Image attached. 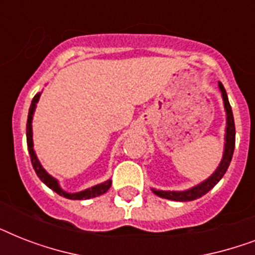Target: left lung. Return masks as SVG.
<instances>
[{"label":"left lung","instance_id":"left-lung-1","mask_svg":"<svg viewBox=\"0 0 255 255\" xmlns=\"http://www.w3.org/2000/svg\"><path fill=\"white\" fill-rule=\"evenodd\" d=\"M218 87L222 92V99H224V106H225L226 111V133H225V149H224V156L218 168L216 169L212 176L208 180L202 181L201 184L193 186L188 190L184 192H167V190H153V193L157 194L159 197L168 198V200H173V201H193L196 198L202 197L204 194H206L220 180L222 176L225 174V172L229 168V164L232 161L234 152V145H236V127H234V118L233 112H232V107H230L229 100H228V94H226L225 88L222 86V83H218Z\"/></svg>","mask_w":255,"mask_h":255}]
</instances>
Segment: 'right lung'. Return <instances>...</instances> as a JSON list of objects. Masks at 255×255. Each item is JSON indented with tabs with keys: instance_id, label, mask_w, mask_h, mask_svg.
Listing matches in <instances>:
<instances>
[{
	"instance_id": "right-lung-1",
	"label": "right lung",
	"mask_w": 255,
	"mask_h": 255,
	"mask_svg": "<svg viewBox=\"0 0 255 255\" xmlns=\"http://www.w3.org/2000/svg\"><path fill=\"white\" fill-rule=\"evenodd\" d=\"M39 96L41 94H37L34 96L33 100H31V104H30L29 108V116H27V124H26V137H27V149H29L30 159H31V164H33V168L35 170V173L42 181L45 182L46 185L49 186L50 189H53L55 193H58L59 196H63L66 198H70V200H88V198L98 197L100 194L106 193L110 186H111V180L108 181H104L103 184H98V185L92 186V188H88L86 190H82V192H78V193H67L63 189H61V186L58 184V181L54 177H51L47 172H46L43 168H42L39 160H38L35 152H34L33 148V129H31V120H33V114L34 110H35V106H37V102L39 100Z\"/></svg>"
}]
</instances>
